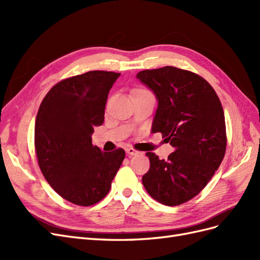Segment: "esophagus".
<instances>
[{
  "instance_id": "1",
  "label": "esophagus",
  "mask_w": 260,
  "mask_h": 260,
  "mask_svg": "<svg viewBox=\"0 0 260 260\" xmlns=\"http://www.w3.org/2000/svg\"><path fill=\"white\" fill-rule=\"evenodd\" d=\"M125 153H127L129 156H135V155H138V154H139V152L136 151V149L132 148V147L125 148Z\"/></svg>"
}]
</instances>
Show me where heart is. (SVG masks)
<instances>
[{"mask_svg": "<svg viewBox=\"0 0 260 260\" xmlns=\"http://www.w3.org/2000/svg\"><path fill=\"white\" fill-rule=\"evenodd\" d=\"M140 91H145V90H140Z\"/></svg>", "mask_w": 260, "mask_h": 260, "instance_id": "obj_1", "label": "heart"}]
</instances>
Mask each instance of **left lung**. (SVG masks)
I'll return each mask as SVG.
<instances>
[{"label": "left lung", "mask_w": 260, "mask_h": 260, "mask_svg": "<svg viewBox=\"0 0 260 260\" xmlns=\"http://www.w3.org/2000/svg\"><path fill=\"white\" fill-rule=\"evenodd\" d=\"M137 78L158 103L152 132H161L176 148L167 160L146 153L151 167L142 182L157 202L177 206L198 195L223 159V109L211 85L187 70L166 66L143 70Z\"/></svg>", "instance_id": "left-lung-1"}]
</instances>
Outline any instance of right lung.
<instances>
[{"mask_svg": "<svg viewBox=\"0 0 260 260\" xmlns=\"http://www.w3.org/2000/svg\"><path fill=\"white\" fill-rule=\"evenodd\" d=\"M120 74L93 70L55 84L39 108L35 127L38 162L62 199L91 206L103 200L124 151L102 152L92 144L94 127L104 122L105 105Z\"/></svg>", "mask_w": 260, "mask_h": 260, "instance_id": "1", "label": "right lung"}]
</instances>
